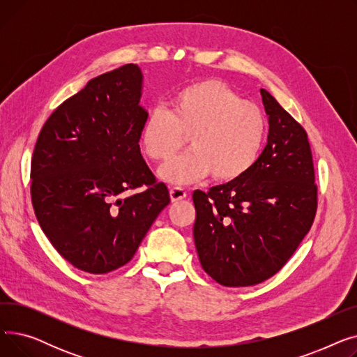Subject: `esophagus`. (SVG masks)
I'll use <instances>...</instances> for the list:
<instances>
[{
  "instance_id": "1",
  "label": "esophagus",
  "mask_w": 357,
  "mask_h": 357,
  "mask_svg": "<svg viewBox=\"0 0 357 357\" xmlns=\"http://www.w3.org/2000/svg\"><path fill=\"white\" fill-rule=\"evenodd\" d=\"M169 195H171L172 202H178L186 197V191L181 188V186H172L171 191H169Z\"/></svg>"
}]
</instances>
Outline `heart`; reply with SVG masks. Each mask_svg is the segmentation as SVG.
I'll list each match as a JSON object with an SVG mask.
<instances>
[{
	"mask_svg": "<svg viewBox=\"0 0 357 357\" xmlns=\"http://www.w3.org/2000/svg\"><path fill=\"white\" fill-rule=\"evenodd\" d=\"M266 133L260 108L241 100L218 79H204L179 89L165 111L149 116L142 130L144 155L158 162L171 158L188 136V152L166 162L159 176L169 183L186 185L210 174L230 182L256 163Z\"/></svg>",
	"mask_w": 357,
	"mask_h": 357,
	"instance_id": "heart-1",
	"label": "heart"
}]
</instances>
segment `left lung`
<instances>
[{
  "mask_svg": "<svg viewBox=\"0 0 357 357\" xmlns=\"http://www.w3.org/2000/svg\"><path fill=\"white\" fill-rule=\"evenodd\" d=\"M268 143L243 176L194 191V241L202 269L222 287L264 282L285 266L310 231L317 185L307 131L260 89Z\"/></svg>",
  "mask_w": 357,
  "mask_h": 357,
  "instance_id": "1",
  "label": "left lung"
}]
</instances>
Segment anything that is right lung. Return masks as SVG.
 <instances>
[{
	"label": "right lung",
	"instance_id": "1",
	"mask_svg": "<svg viewBox=\"0 0 357 357\" xmlns=\"http://www.w3.org/2000/svg\"><path fill=\"white\" fill-rule=\"evenodd\" d=\"M142 81L135 63L91 79L52 112L34 146L36 218L58 253L88 273L128 264L171 202L140 153ZM137 188L145 190L121 198Z\"/></svg>",
	"mask_w": 357,
	"mask_h": 357
}]
</instances>
